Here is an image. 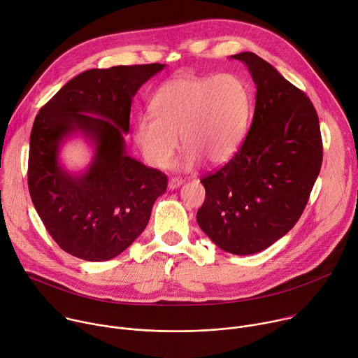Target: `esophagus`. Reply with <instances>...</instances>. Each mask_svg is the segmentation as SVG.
<instances>
[{
  "instance_id": "obj_1",
  "label": "esophagus",
  "mask_w": 358,
  "mask_h": 358,
  "mask_svg": "<svg viewBox=\"0 0 358 358\" xmlns=\"http://www.w3.org/2000/svg\"><path fill=\"white\" fill-rule=\"evenodd\" d=\"M182 180L181 178H177V177H173V178H170V181H169V188L170 189H176V188H178V187H181L182 185Z\"/></svg>"
}]
</instances>
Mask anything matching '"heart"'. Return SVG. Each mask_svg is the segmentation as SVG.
Masks as SVG:
<instances>
[{
    "label": "heart",
    "instance_id": "1",
    "mask_svg": "<svg viewBox=\"0 0 358 358\" xmlns=\"http://www.w3.org/2000/svg\"><path fill=\"white\" fill-rule=\"evenodd\" d=\"M151 115L134 122L133 138L147 164L170 166L181 144V170H194L207 160L210 166L228 163L246 136L252 96L235 73L217 76L180 75L163 83L150 103Z\"/></svg>",
    "mask_w": 358,
    "mask_h": 358
}]
</instances>
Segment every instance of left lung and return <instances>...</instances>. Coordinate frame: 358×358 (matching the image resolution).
Masks as SVG:
<instances>
[{"label":"left lung","instance_id":"1","mask_svg":"<svg viewBox=\"0 0 358 358\" xmlns=\"http://www.w3.org/2000/svg\"><path fill=\"white\" fill-rule=\"evenodd\" d=\"M246 65L257 87L255 113L236 155L201 180L206 201L196 222L222 250L258 253L299 221L320 173L323 145L310 99L252 52Z\"/></svg>","mask_w":358,"mask_h":358}]
</instances>
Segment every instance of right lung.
I'll use <instances>...</instances> for the list:
<instances>
[{
    "mask_svg": "<svg viewBox=\"0 0 358 358\" xmlns=\"http://www.w3.org/2000/svg\"><path fill=\"white\" fill-rule=\"evenodd\" d=\"M166 65L89 69L71 79L35 117L29 138L28 187L46 231L89 262L116 258L145 229L167 177L126 151L131 100ZM72 136L94 148L88 167L69 172L60 150Z\"/></svg>",
    "mask_w": 358,
    "mask_h": 358,
    "instance_id": "add662e5",
    "label": "right lung"
}]
</instances>
